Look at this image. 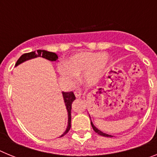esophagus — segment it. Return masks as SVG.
Returning <instances> with one entry per match:
<instances>
[{
	"mask_svg": "<svg viewBox=\"0 0 157 157\" xmlns=\"http://www.w3.org/2000/svg\"><path fill=\"white\" fill-rule=\"evenodd\" d=\"M74 94H75V96L76 98H79V97H81L82 93L80 92V91H75Z\"/></svg>",
	"mask_w": 157,
	"mask_h": 157,
	"instance_id": "obj_1",
	"label": "esophagus"
}]
</instances>
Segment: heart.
Listing matches in <instances>:
<instances>
[{"label":"heart","instance_id":"1","mask_svg":"<svg viewBox=\"0 0 157 157\" xmlns=\"http://www.w3.org/2000/svg\"><path fill=\"white\" fill-rule=\"evenodd\" d=\"M109 63L106 54L82 52L75 54L66 63L59 64L60 75L70 84L74 83L76 77L82 75V80L92 85L100 79Z\"/></svg>","mask_w":157,"mask_h":157}]
</instances>
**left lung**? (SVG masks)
I'll use <instances>...</instances> for the list:
<instances>
[{
    "instance_id": "obj_1",
    "label": "left lung",
    "mask_w": 157,
    "mask_h": 157,
    "mask_svg": "<svg viewBox=\"0 0 157 157\" xmlns=\"http://www.w3.org/2000/svg\"><path fill=\"white\" fill-rule=\"evenodd\" d=\"M91 125H92V127H93V129H94V131H95L96 133H98V134H100V135H101V136H104V137H112V136H111V135H109V134H105V133L101 132V130H98V128H96V127H94V124H93V123H92V122H91Z\"/></svg>"
}]
</instances>
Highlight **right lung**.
<instances>
[{
	"mask_svg": "<svg viewBox=\"0 0 157 157\" xmlns=\"http://www.w3.org/2000/svg\"><path fill=\"white\" fill-rule=\"evenodd\" d=\"M37 56H41L43 58H45V59H48V60H51V61H55L58 59V56L56 53L52 52H48V51L45 50H37V52H27V53L23 54L19 58V59L17 60L16 63V66L19 65V63H23V62L26 61L27 59H32V58H35ZM63 100H64V103L66 105L67 110V115H68V125L67 127L65 132L62 134L60 137H63L68 132L71 128V104L72 102L75 100V97L73 92H63Z\"/></svg>",
	"mask_w": 157,
	"mask_h": 157,
	"instance_id": "1",
	"label": "right lung"
}]
</instances>
